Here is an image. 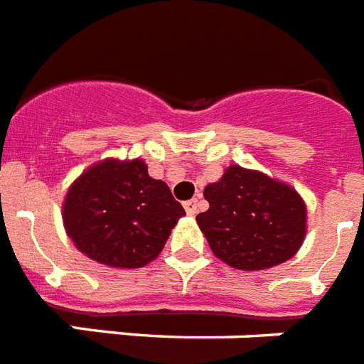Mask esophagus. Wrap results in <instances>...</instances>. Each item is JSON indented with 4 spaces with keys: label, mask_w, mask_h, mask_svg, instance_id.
<instances>
[{
    "label": "esophagus",
    "mask_w": 364,
    "mask_h": 364,
    "mask_svg": "<svg viewBox=\"0 0 364 364\" xmlns=\"http://www.w3.org/2000/svg\"><path fill=\"white\" fill-rule=\"evenodd\" d=\"M184 208H186V212L190 214V216H196L197 210H199V200H197V199L186 200V203H184Z\"/></svg>",
    "instance_id": "1"
}]
</instances>
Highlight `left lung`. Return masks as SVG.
I'll list each match as a JSON object with an SVG mask.
<instances>
[{"instance_id":"8db88e82","label":"left lung","mask_w":364,"mask_h":364,"mask_svg":"<svg viewBox=\"0 0 364 364\" xmlns=\"http://www.w3.org/2000/svg\"><path fill=\"white\" fill-rule=\"evenodd\" d=\"M208 210L197 214L208 246L232 269L263 270L291 259L306 237V205L295 188L231 165L205 188Z\"/></svg>"}]
</instances>
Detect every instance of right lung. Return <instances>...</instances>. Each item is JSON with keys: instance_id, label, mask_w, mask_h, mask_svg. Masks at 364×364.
Returning a JSON list of instances; mask_svg holds the SVG:
<instances>
[{"instance_id": "1", "label": "right lung", "mask_w": 364, "mask_h": 364, "mask_svg": "<svg viewBox=\"0 0 364 364\" xmlns=\"http://www.w3.org/2000/svg\"><path fill=\"white\" fill-rule=\"evenodd\" d=\"M63 225L84 255L114 269H139L161 254L184 208L142 159H103L67 190Z\"/></svg>"}]
</instances>
